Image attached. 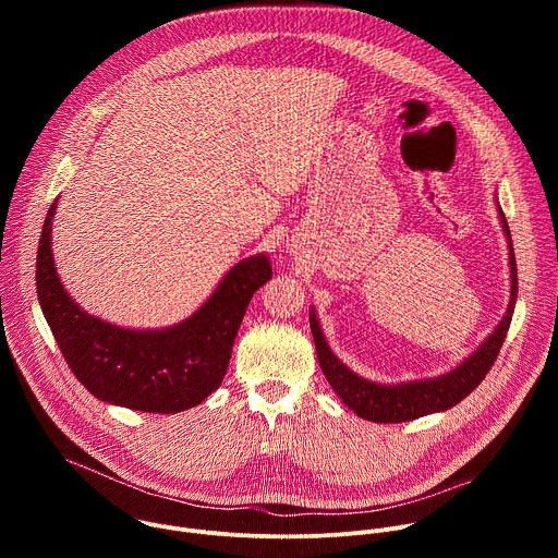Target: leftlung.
<instances>
[{
  "label": "left lung",
  "instance_id": "1",
  "mask_svg": "<svg viewBox=\"0 0 558 558\" xmlns=\"http://www.w3.org/2000/svg\"><path fill=\"white\" fill-rule=\"evenodd\" d=\"M497 201L499 209V220L506 233L508 250H510V302L506 308V315L501 317V323L495 327V331L476 347L461 364L450 368L448 373H441L437 377H426V379H411V381H400V384H379L373 379H366L351 371L329 347L320 320H317V313L311 306L308 308V325L315 342V353L317 362H320V368L325 377L329 379L331 388L338 392L340 400L362 420L375 422V424H397V422H411L430 413H441L459 404L463 397H468L476 386L482 384V379L488 375L493 368L504 340L508 336L510 323H512V313L517 304V260H514V250H512V235L504 216V209Z\"/></svg>",
  "mask_w": 558,
  "mask_h": 558
}]
</instances>
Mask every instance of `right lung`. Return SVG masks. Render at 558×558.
<instances>
[{"label": "right lung", "mask_w": 558, "mask_h": 558, "mask_svg": "<svg viewBox=\"0 0 558 558\" xmlns=\"http://www.w3.org/2000/svg\"><path fill=\"white\" fill-rule=\"evenodd\" d=\"M44 220L37 250V295L46 323L74 377L97 400L143 413H181L220 386L231 347L254 293L271 280V263L256 254L235 263L214 293L183 323L125 329L78 306L57 274L52 220Z\"/></svg>", "instance_id": "add662e5"}]
</instances>
